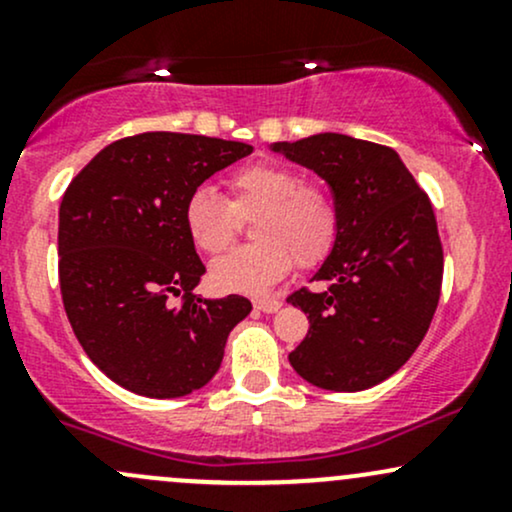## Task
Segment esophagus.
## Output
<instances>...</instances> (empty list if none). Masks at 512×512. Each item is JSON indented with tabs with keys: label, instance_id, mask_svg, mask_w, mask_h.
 I'll return each instance as SVG.
<instances>
[{
	"label": "esophagus",
	"instance_id": "esophagus-1",
	"mask_svg": "<svg viewBox=\"0 0 512 512\" xmlns=\"http://www.w3.org/2000/svg\"><path fill=\"white\" fill-rule=\"evenodd\" d=\"M252 303H255V308L262 310V313H276V310L281 308V301L274 296H260V298H255Z\"/></svg>",
	"mask_w": 512,
	"mask_h": 512
}]
</instances>
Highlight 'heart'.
I'll return each mask as SVG.
<instances>
[{"label":"heart","mask_w":512,"mask_h":512,"mask_svg":"<svg viewBox=\"0 0 512 512\" xmlns=\"http://www.w3.org/2000/svg\"><path fill=\"white\" fill-rule=\"evenodd\" d=\"M231 199L214 187H195L182 204V223L192 245L221 255L236 243L243 221L252 238L211 267V281L223 291L262 293L298 267H317L330 257L339 238L337 199L322 182L303 180L296 168L279 161H257L228 178Z\"/></svg>","instance_id":"b5f03b06"}]
</instances>
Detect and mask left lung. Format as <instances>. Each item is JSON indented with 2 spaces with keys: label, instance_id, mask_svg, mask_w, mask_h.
I'll use <instances>...</instances> for the list:
<instances>
[{
  "label": "left lung",
  "instance_id": "left-lung-1",
  "mask_svg": "<svg viewBox=\"0 0 512 512\" xmlns=\"http://www.w3.org/2000/svg\"><path fill=\"white\" fill-rule=\"evenodd\" d=\"M315 170L339 207V238L313 281L286 301L310 330L289 354L322 390L358 392L397 373L426 337L443 284V245L431 199L390 146L346 134L274 144Z\"/></svg>",
  "mask_w": 512,
  "mask_h": 512
}]
</instances>
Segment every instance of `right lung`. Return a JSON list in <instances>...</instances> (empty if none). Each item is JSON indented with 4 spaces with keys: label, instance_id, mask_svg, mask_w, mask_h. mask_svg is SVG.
I'll use <instances>...</instances> for the list:
<instances>
[{
    "label": "right lung",
    "instance_id": "obj_1",
    "mask_svg": "<svg viewBox=\"0 0 512 512\" xmlns=\"http://www.w3.org/2000/svg\"><path fill=\"white\" fill-rule=\"evenodd\" d=\"M250 154V144L202 134L144 132L105 146L69 182L62 303L88 358L125 390L170 399L204 387L252 310L236 293L197 296L204 264L182 223L187 195Z\"/></svg>",
    "mask_w": 512,
    "mask_h": 512
}]
</instances>
